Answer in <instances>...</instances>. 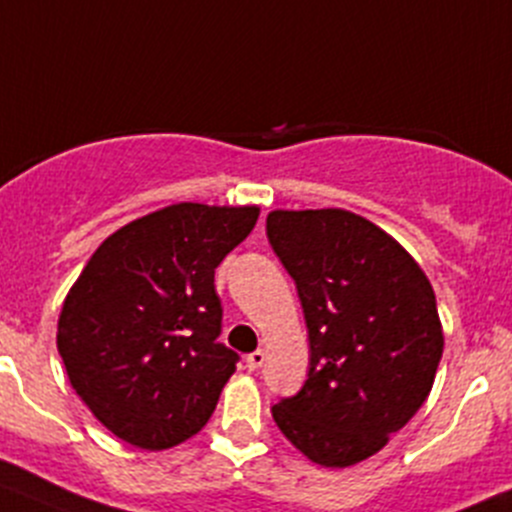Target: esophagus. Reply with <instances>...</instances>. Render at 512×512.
<instances>
[{"mask_svg": "<svg viewBox=\"0 0 512 512\" xmlns=\"http://www.w3.org/2000/svg\"><path fill=\"white\" fill-rule=\"evenodd\" d=\"M265 360H267L265 350H255V352H250V355L245 357V362H247V370H260V367L265 365Z\"/></svg>", "mask_w": 512, "mask_h": 512, "instance_id": "1", "label": "esophagus"}]
</instances>
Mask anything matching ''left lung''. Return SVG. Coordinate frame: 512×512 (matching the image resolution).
Wrapping results in <instances>:
<instances>
[{"instance_id": "1", "label": "left lung", "mask_w": 512, "mask_h": 512, "mask_svg": "<svg viewBox=\"0 0 512 512\" xmlns=\"http://www.w3.org/2000/svg\"><path fill=\"white\" fill-rule=\"evenodd\" d=\"M267 240L295 280L310 340L305 385L272 418L307 460L350 468L433 390L445 345L433 285L398 240L337 207L270 212Z\"/></svg>"}]
</instances>
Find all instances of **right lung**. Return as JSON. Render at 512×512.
<instances>
[{"instance_id":"right-lung-1","label":"right lung","mask_w":512,"mask_h":512,"mask_svg":"<svg viewBox=\"0 0 512 512\" xmlns=\"http://www.w3.org/2000/svg\"><path fill=\"white\" fill-rule=\"evenodd\" d=\"M260 207L180 202L119 227L64 297L57 350L94 418L124 443L165 450L207 425L237 352L217 342L215 270Z\"/></svg>"}]
</instances>
